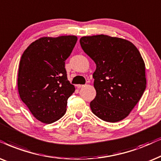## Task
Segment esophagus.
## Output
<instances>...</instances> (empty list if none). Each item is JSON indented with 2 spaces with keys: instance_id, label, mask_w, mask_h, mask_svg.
Listing matches in <instances>:
<instances>
[{
  "instance_id": "1",
  "label": "esophagus",
  "mask_w": 161,
  "mask_h": 161,
  "mask_svg": "<svg viewBox=\"0 0 161 161\" xmlns=\"http://www.w3.org/2000/svg\"><path fill=\"white\" fill-rule=\"evenodd\" d=\"M76 86H77V88H78V89H80V88H82V87L83 86V85H80V84H78V85H76Z\"/></svg>"
}]
</instances>
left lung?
<instances>
[{
    "instance_id": "left-lung-1",
    "label": "left lung",
    "mask_w": 161,
    "mask_h": 161,
    "mask_svg": "<svg viewBox=\"0 0 161 161\" xmlns=\"http://www.w3.org/2000/svg\"><path fill=\"white\" fill-rule=\"evenodd\" d=\"M80 43L96 64L92 112L104 121L122 120L146 89V66L141 53L130 41L106 35L82 37Z\"/></svg>"
}]
</instances>
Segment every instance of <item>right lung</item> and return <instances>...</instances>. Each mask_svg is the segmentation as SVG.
Here are the masks:
<instances>
[{
    "mask_svg": "<svg viewBox=\"0 0 161 161\" xmlns=\"http://www.w3.org/2000/svg\"><path fill=\"white\" fill-rule=\"evenodd\" d=\"M77 41L75 35L43 37L23 53L18 69V93L39 121L52 124L66 113L67 100L75 89L67 79L65 60Z\"/></svg>",
    "mask_w": 161,
    "mask_h": 161,
    "instance_id": "obj_1",
    "label": "right lung"
}]
</instances>
